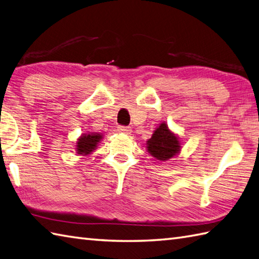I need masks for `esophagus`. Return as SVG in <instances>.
<instances>
[{
	"instance_id": "esophagus-1",
	"label": "esophagus",
	"mask_w": 259,
	"mask_h": 259,
	"mask_svg": "<svg viewBox=\"0 0 259 259\" xmlns=\"http://www.w3.org/2000/svg\"><path fill=\"white\" fill-rule=\"evenodd\" d=\"M117 130H118V132H120V133H124V134H130L131 133V127H128V126L119 125Z\"/></svg>"
}]
</instances>
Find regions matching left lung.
<instances>
[{
  "label": "left lung",
  "mask_w": 259,
  "mask_h": 259,
  "mask_svg": "<svg viewBox=\"0 0 259 259\" xmlns=\"http://www.w3.org/2000/svg\"><path fill=\"white\" fill-rule=\"evenodd\" d=\"M181 144L177 137L162 123L147 141L148 153L158 160H168L180 152Z\"/></svg>",
  "instance_id": "left-lung-1"
}]
</instances>
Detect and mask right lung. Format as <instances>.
Instances as JSON below:
<instances>
[{"label": "right lung", "instance_id": "obj_1", "mask_svg": "<svg viewBox=\"0 0 259 259\" xmlns=\"http://www.w3.org/2000/svg\"><path fill=\"white\" fill-rule=\"evenodd\" d=\"M102 139V135L100 134H84L81 136L77 141V145L76 149L78 154L82 155H88L91 154L94 151L96 145L99 144L100 141Z\"/></svg>", "mask_w": 259, "mask_h": 259}]
</instances>
